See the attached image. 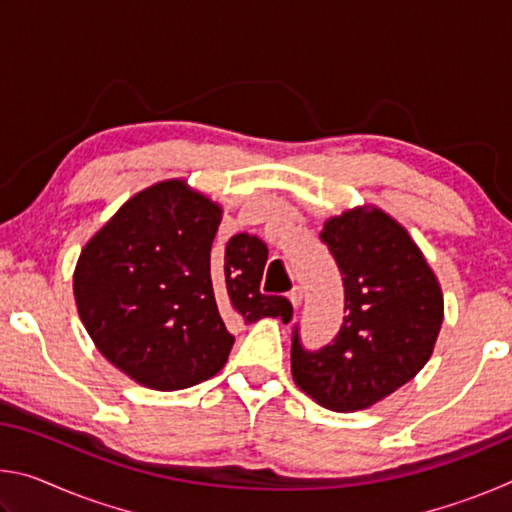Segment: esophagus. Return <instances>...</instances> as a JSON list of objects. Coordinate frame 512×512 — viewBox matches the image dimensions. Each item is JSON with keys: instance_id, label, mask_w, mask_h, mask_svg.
Listing matches in <instances>:
<instances>
[{"instance_id": "1", "label": "esophagus", "mask_w": 512, "mask_h": 512, "mask_svg": "<svg viewBox=\"0 0 512 512\" xmlns=\"http://www.w3.org/2000/svg\"><path fill=\"white\" fill-rule=\"evenodd\" d=\"M289 300H291V305L298 309V307L302 305V289H300V287H293V289L289 291Z\"/></svg>"}]
</instances>
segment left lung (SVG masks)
<instances>
[{
    "mask_svg": "<svg viewBox=\"0 0 512 512\" xmlns=\"http://www.w3.org/2000/svg\"><path fill=\"white\" fill-rule=\"evenodd\" d=\"M320 241L343 280V323L318 350L291 334L293 381L334 411L368 409L418 375L443 325V293L427 259L381 210L345 212Z\"/></svg>",
    "mask_w": 512,
    "mask_h": 512,
    "instance_id": "1",
    "label": "left lung"
}]
</instances>
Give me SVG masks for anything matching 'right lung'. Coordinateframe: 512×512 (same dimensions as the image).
I'll list each match as a JSON object with an SVG mask.
<instances>
[{"mask_svg": "<svg viewBox=\"0 0 512 512\" xmlns=\"http://www.w3.org/2000/svg\"><path fill=\"white\" fill-rule=\"evenodd\" d=\"M221 207L180 180L144 189L83 248L76 307L112 366L155 391H180L228 361L232 323H257L293 307L259 291L268 248L239 232L214 253Z\"/></svg>", "mask_w": 512, "mask_h": 512, "instance_id": "right-lung-1", "label": "right lung"}]
</instances>
